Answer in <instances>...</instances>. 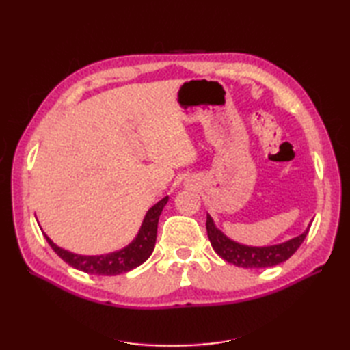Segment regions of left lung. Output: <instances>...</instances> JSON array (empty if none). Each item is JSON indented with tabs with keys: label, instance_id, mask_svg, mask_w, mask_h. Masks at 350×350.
Returning <instances> with one entry per match:
<instances>
[{
	"label": "left lung",
	"instance_id": "1",
	"mask_svg": "<svg viewBox=\"0 0 350 350\" xmlns=\"http://www.w3.org/2000/svg\"><path fill=\"white\" fill-rule=\"evenodd\" d=\"M206 230L212 248L226 262L239 267H247V269H262V267L277 266L292 257L296 250L301 247L304 239H306L310 224L302 234L282 243L269 245V247H248V245L232 241L217 228L209 213H207L206 219Z\"/></svg>",
	"mask_w": 350,
	"mask_h": 350
}]
</instances>
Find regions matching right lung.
<instances>
[{"instance_id":"1","label":"right lung","mask_w":350,"mask_h":350,"mask_svg":"<svg viewBox=\"0 0 350 350\" xmlns=\"http://www.w3.org/2000/svg\"><path fill=\"white\" fill-rule=\"evenodd\" d=\"M168 197H163L161 202L152 206L147 211L143 219V224L139 227V232L135 236L128 247H124L118 251L109 252V254L100 256H81L63 250L52 242L46 233H43L46 237L51 248L60 256L66 263H69L75 269H79L92 275H120L135 269L139 265H143L146 260L150 257L154 250L156 243V233H158V222L162 213L163 206L167 204Z\"/></svg>"}]
</instances>
